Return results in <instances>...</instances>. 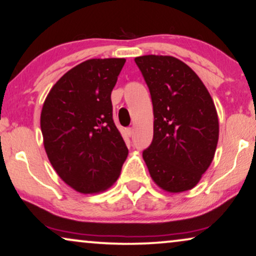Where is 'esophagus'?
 Instances as JSON below:
<instances>
[{"label": "esophagus", "instance_id": "34e87169", "mask_svg": "<svg viewBox=\"0 0 256 256\" xmlns=\"http://www.w3.org/2000/svg\"><path fill=\"white\" fill-rule=\"evenodd\" d=\"M134 128H126V134L130 136V137H131L132 134H134Z\"/></svg>", "mask_w": 256, "mask_h": 256}]
</instances>
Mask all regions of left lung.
I'll list each match as a JSON object with an SVG mask.
<instances>
[{
    "instance_id": "left-lung-1",
    "label": "left lung",
    "mask_w": 256,
    "mask_h": 256,
    "mask_svg": "<svg viewBox=\"0 0 256 256\" xmlns=\"http://www.w3.org/2000/svg\"><path fill=\"white\" fill-rule=\"evenodd\" d=\"M153 105V139L142 152L162 190L193 188L210 168L219 139L216 105L198 74L172 56L136 57Z\"/></svg>"
}]
</instances>
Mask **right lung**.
<instances>
[{
  "instance_id": "add662e5",
  "label": "right lung",
  "mask_w": 256,
  "mask_h": 256,
  "mask_svg": "<svg viewBox=\"0 0 256 256\" xmlns=\"http://www.w3.org/2000/svg\"><path fill=\"white\" fill-rule=\"evenodd\" d=\"M124 64L125 58L85 60L60 78L43 104L40 130L48 158L77 192L108 188L128 156L111 103Z\"/></svg>"
}]
</instances>
